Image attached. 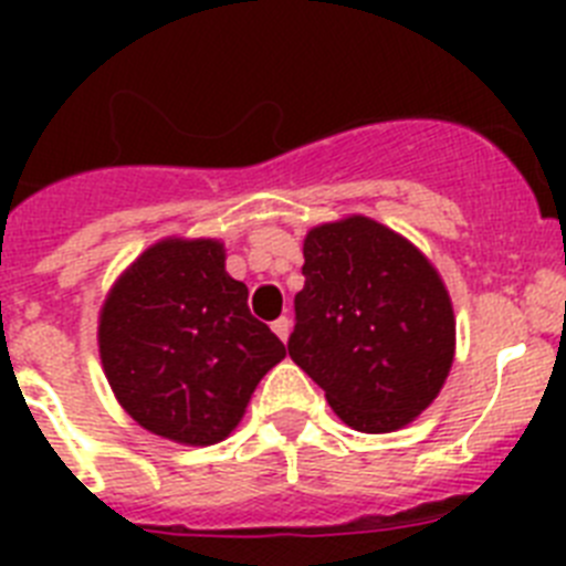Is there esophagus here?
Listing matches in <instances>:
<instances>
[{
  "label": "esophagus",
  "instance_id": "esophagus-1",
  "mask_svg": "<svg viewBox=\"0 0 566 566\" xmlns=\"http://www.w3.org/2000/svg\"><path fill=\"white\" fill-rule=\"evenodd\" d=\"M272 332L277 334V337L283 339V343H286L289 334H292V319H289V317H277V319H274V323H272Z\"/></svg>",
  "mask_w": 566,
  "mask_h": 566
}]
</instances>
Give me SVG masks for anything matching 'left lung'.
Wrapping results in <instances>:
<instances>
[{
	"label": "left lung",
	"mask_w": 566,
	"mask_h": 566,
	"mask_svg": "<svg viewBox=\"0 0 566 566\" xmlns=\"http://www.w3.org/2000/svg\"><path fill=\"white\" fill-rule=\"evenodd\" d=\"M289 357L348 428L391 433L439 397L457 352L451 294L394 229L352 214L303 240Z\"/></svg>",
	"instance_id": "1"
}]
</instances>
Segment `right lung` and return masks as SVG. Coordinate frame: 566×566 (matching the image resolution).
I'll use <instances>...</instances> for the list:
<instances>
[{"mask_svg":"<svg viewBox=\"0 0 566 566\" xmlns=\"http://www.w3.org/2000/svg\"><path fill=\"white\" fill-rule=\"evenodd\" d=\"M214 238H164L113 283L98 354L115 399L155 437L214 444L247 413L254 388L286 357L252 317Z\"/></svg>","mask_w":566,"mask_h":566,"instance_id":"obj_1","label":"right lung"}]
</instances>
